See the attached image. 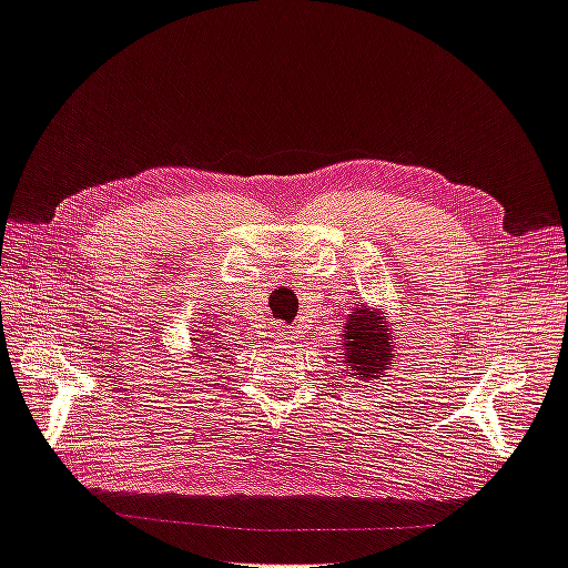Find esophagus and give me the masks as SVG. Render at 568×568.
Returning a JSON list of instances; mask_svg holds the SVG:
<instances>
[{"mask_svg":"<svg viewBox=\"0 0 568 568\" xmlns=\"http://www.w3.org/2000/svg\"><path fill=\"white\" fill-rule=\"evenodd\" d=\"M280 344H284V346H288V344H291V334H286V332H282V334H280Z\"/></svg>","mask_w":568,"mask_h":568,"instance_id":"34e87169","label":"esophagus"}]
</instances>
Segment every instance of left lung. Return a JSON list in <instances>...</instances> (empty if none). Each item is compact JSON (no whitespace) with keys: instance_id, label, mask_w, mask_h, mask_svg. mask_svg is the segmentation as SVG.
I'll return each instance as SVG.
<instances>
[{"instance_id":"1","label":"left lung","mask_w":568,"mask_h":568,"mask_svg":"<svg viewBox=\"0 0 568 568\" xmlns=\"http://www.w3.org/2000/svg\"><path fill=\"white\" fill-rule=\"evenodd\" d=\"M404 336L392 332V322L385 305L371 308L365 303H356L354 311L344 320L342 334V363L346 365L348 377L363 382L379 379L392 371L394 351Z\"/></svg>"}]
</instances>
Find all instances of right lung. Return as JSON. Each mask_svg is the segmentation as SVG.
I'll list each match as a JSON object with an SVG mask.
<instances>
[{
	"mask_svg": "<svg viewBox=\"0 0 568 568\" xmlns=\"http://www.w3.org/2000/svg\"><path fill=\"white\" fill-rule=\"evenodd\" d=\"M197 341H201L202 344L197 345ZM205 342H210V339H207V336H201V339H197V336H195V339H193V348H197V351H205V348H203V346H205ZM210 351H212V348H210Z\"/></svg>",
	"mask_w": 568,
	"mask_h": 568,
	"instance_id": "obj_1",
	"label": "right lung"
}]
</instances>
